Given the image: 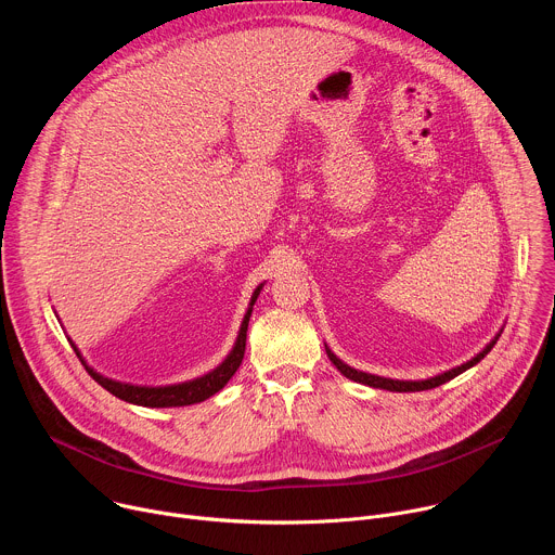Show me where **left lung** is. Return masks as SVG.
Wrapping results in <instances>:
<instances>
[{
    "label": "left lung",
    "instance_id": "obj_1",
    "mask_svg": "<svg viewBox=\"0 0 555 555\" xmlns=\"http://www.w3.org/2000/svg\"><path fill=\"white\" fill-rule=\"evenodd\" d=\"M503 332V330H501ZM501 332L477 353L474 358H469L467 362H463V364H459V366H452V369H448V371H443V373H439V375H433V377H426V379H392V377H382V375H373V373H364V371H358V369H353V366H349V364H345L327 345H325V351H327V356H330V360L334 362V366L345 375V377H349V379H353V382H358V384H364V386H373V388H384V390H392V392H415V390H428V388H435V386H441V384H446V382H450L452 377H456V375H461L463 371H467V369H472L474 364H479L490 351H492V347L496 345V340H499V336H501Z\"/></svg>",
    "mask_w": 555,
    "mask_h": 555
}]
</instances>
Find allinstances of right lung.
<instances>
[{"label": "right lung", "mask_w": 555, "mask_h": 555, "mask_svg": "<svg viewBox=\"0 0 555 555\" xmlns=\"http://www.w3.org/2000/svg\"><path fill=\"white\" fill-rule=\"evenodd\" d=\"M263 289V283L257 285V289L253 292L250 296V302H248V309H246V315L242 321V327H240V334H236V340L230 349V353L223 358L221 364H217L212 371L199 375V377H193V379H186V382H178V384H165V386H142V384H131V382H118V379H112V377H105L101 375L96 369H92L86 358L81 356V351H78V347L69 340L72 349L76 351L78 360L83 362L86 371L103 386L107 388L112 395H116L118 400L122 402H129V404H135V406H146V409H173V406H191V404H199L204 400H208L210 395H215L217 390H221L228 379L234 375V371L240 369L242 360H244V353H246V332H248V323H250V315H253V307L259 298Z\"/></svg>", "instance_id": "1"}]
</instances>
